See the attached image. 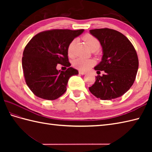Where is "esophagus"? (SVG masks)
I'll list each match as a JSON object with an SVG mask.
<instances>
[{
  "mask_svg": "<svg viewBox=\"0 0 152 152\" xmlns=\"http://www.w3.org/2000/svg\"><path fill=\"white\" fill-rule=\"evenodd\" d=\"M79 73L80 74H82V75H85V74H86V72H83V71H82V70H80L79 71Z\"/></svg>",
  "mask_w": 152,
  "mask_h": 152,
  "instance_id": "1",
  "label": "esophagus"
}]
</instances>
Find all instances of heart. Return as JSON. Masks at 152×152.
Returning a JSON list of instances; mask_svg holds the SVG:
<instances>
[{
    "mask_svg": "<svg viewBox=\"0 0 152 152\" xmlns=\"http://www.w3.org/2000/svg\"><path fill=\"white\" fill-rule=\"evenodd\" d=\"M83 40H84L90 50L93 49V48L99 49L100 47L99 41L91 34L85 35L83 37ZM74 44H75V40H72L69 45V47H68V53L70 56H72L73 55V48ZM93 64H94V61H93L92 59H83V58H78V59L74 60L73 62V65L74 67L82 70L89 69L90 67L93 65Z\"/></svg>",
    "mask_w": 152,
    "mask_h": 152,
    "instance_id": "heart-1",
    "label": "heart"
}]
</instances>
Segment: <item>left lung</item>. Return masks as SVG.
<instances>
[{
  "label": "left lung",
  "instance_id": "obj_1",
  "mask_svg": "<svg viewBox=\"0 0 152 152\" xmlns=\"http://www.w3.org/2000/svg\"><path fill=\"white\" fill-rule=\"evenodd\" d=\"M89 33L97 39L102 50V60L95 70L98 75L89 88L90 92L101 100H112L122 96L133 86L138 69V56L133 44L125 35L110 28H96Z\"/></svg>",
  "mask_w": 152,
  "mask_h": 152
}]
</instances>
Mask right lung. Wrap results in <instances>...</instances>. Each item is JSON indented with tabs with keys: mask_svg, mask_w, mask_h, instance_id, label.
<instances>
[{
	"mask_svg": "<svg viewBox=\"0 0 152 152\" xmlns=\"http://www.w3.org/2000/svg\"><path fill=\"white\" fill-rule=\"evenodd\" d=\"M83 31H43L27 44L23 53L22 67L27 85L35 95L46 100H56L65 93L70 77L78 74V70L70 67L68 47ZM58 64L68 67L67 70L58 71Z\"/></svg>",
	"mask_w": 152,
	"mask_h": 152,
	"instance_id": "add662e5",
	"label": "right lung"
}]
</instances>
